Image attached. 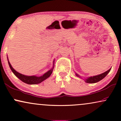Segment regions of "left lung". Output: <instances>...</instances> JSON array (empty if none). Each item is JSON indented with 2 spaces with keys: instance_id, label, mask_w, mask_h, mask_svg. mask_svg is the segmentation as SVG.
Instances as JSON below:
<instances>
[{
  "instance_id": "1",
  "label": "left lung",
  "mask_w": 121,
  "mask_h": 121,
  "mask_svg": "<svg viewBox=\"0 0 121 121\" xmlns=\"http://www.w3.org/2000/svg\"><path fill=\"white\" fill-rule=\"evenodd\" d=\"M110 70H111V68H110L109 70L106 71V72H105L104 73H103L99 74V75H98L90 76V77H88L87 78H85V81L86 82V83H96V82L101 81V80H102L103 78H104L105 76H107V75L109 73V72L110 71ZM75 75L78 76V77L81 78V77H80V76L77 73H75Z\"/></svg>"
}]
</instances>
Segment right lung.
Here are the masks:
<instances>
[{
  "mask_svg": "<svg viewBox=\"0 0 121 121\" xmlns=\"http://www.w3.org/2000/svg\"><path fill=\"white\" fill-rule=\"evenodd\" d=\"M7 60H8V63L9 67H10L11 70H12V72L13 73V74H14L17 78H19L21 81H22L23 82H24V83L28 84V85H36V84L41 83V82L43 81L44 80L47 79V78H48L49 76H51V75L52 73L54 67V60H53V67L50 70H49L48 71H47L46 73H45L43 75L40 76H37L36 75L27 76L17 72V71L12 67V66H11L10 62H9V60L8 57H7Z\"/></svg>",
  "mask_w": 121,
  "mask_h": 121,
  "instance_id": "add662e5",
  "label": "right lung"
}]
</instances>
